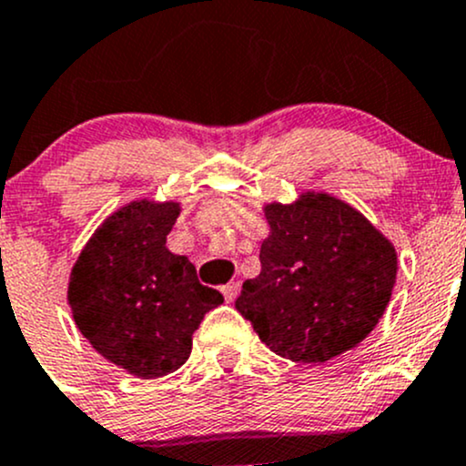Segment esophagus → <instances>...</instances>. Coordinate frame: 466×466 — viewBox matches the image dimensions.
<instances>
[{
  "label": "esophagus",
  "mask_w": 466,
  "mask_h": 466,
  "mask_svg": "<svg viewBox=\"0 0 466 466\" xmlns=\"http://www.w3.org/2000/svg\"><path fill=\"white\" fill-rule=\"evenodd\" d=\"M222 294H224V299H227V303H233L239 294V285L238 282H228V285L222 287Z\"/></svg>",
  "instance_id": "34e87169"
}]
</instances>
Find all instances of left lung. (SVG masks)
I'll return each instance as SVG.
<instances>
[{
    "instance_id": "1",
    "label": "left lung",
    "mask_w": 466,
    "mask_h": 466,
    "mask_svg": "<svg viewBox=\"0 0 466 466\" xmlns=\"http://www.w3.org/2000/svg\"><path fill=\"white\" fill-rule=\"evenodd\" d=\"M268 235L262 271L235 309L262 343L294 363H325L357 348L390 303L397 251L348 201L307 190L262 206Z\"/></svg>"
}]
</instances>
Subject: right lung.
<instances>
[{"label":"right lung","mask_w":466,"mask_h":466,"mask_svg":"<svg viewBox=\"0 0 466 466\" xmlns=\"http://www.w3.org/2000/svg\"><path fill=\"white\" fill-rule=\"evenodd\" d=\"M179 213V201H129L105 218L71 267L66 300L76 328L138 379L179 370L204 314L224 303L188 258L166 247Z\"/></svg>","instance_id":"right-lung-1"}]
</instances>
